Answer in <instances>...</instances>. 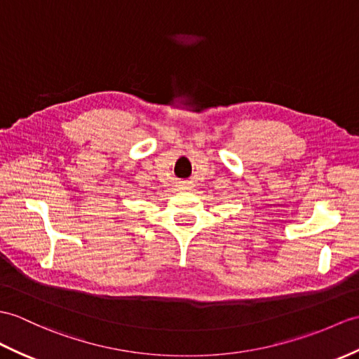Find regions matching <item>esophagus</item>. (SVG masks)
I'll use <instances>...</instances> for the list:
<instances>
[{
  "mask_svg": "<svg viewBox=\"0 0 359 359\" xmlns=\"http://www.w3.org/2000/svg\"><path fill=\"white\" fill-rule=\"evenodd\" d=\"M180 189H187V185H185V183H182V185H180Z\"/></svg>",
  "mask_w": 359,
  "mask_h": 359,
  "instance_id": "1",
  "label": "esophagus"
}]
</instances>
